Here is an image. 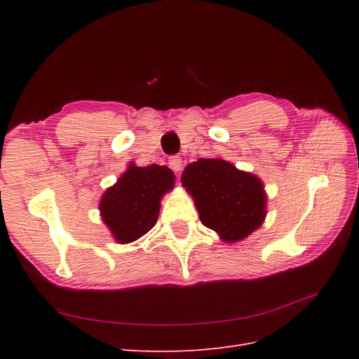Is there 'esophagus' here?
Wrapping results in <instances>:
<instances>
[{"instance_id":"34e87169","label":"esophagus","mask_w":359,"mask_h":359,"mask_svg":"<svg viewBox=\"0 0 359 359\" xmlns=\"http://www.w3.org/2000/svg\"><path fill=\"white\" fill-rule=\"evenodd\" d=\"M182 164H183V161H182V158L179 156H173V157H170V160H168L170 168L175 170V172H180Z\"/></svg>"}]
</instances>
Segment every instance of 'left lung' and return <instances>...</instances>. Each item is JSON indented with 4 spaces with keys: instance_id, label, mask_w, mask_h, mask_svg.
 Listing matches in <instances>:
<instances>
[{
    "instance_id": "left-lung-1",
    "label": "left lung",
    "mask_w": 359,
    "mask_h": 359,
    "mask_svg": "<svg viewBox=\"0 0 359 359\" xmlns=\"http://www.w3.org/2000/svg\"><path fill=\"white\" fill-rule=\"evenodd\" d=\"M182 184L194 198L205 227L222 241L236 243L265 221V187L259 177L221 158H199L186 165Z\"/></svg>"
}]
</instances>
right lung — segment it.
<instances>
[{
	"label": "right lung",
	"mask_w": 359,
	"mask_h": 359,
	"mask_svg": "<svg viewBox=\"0 0 359 359\" xmlns=\"http://www.w3.org/2000/svg\"><path fill=\"white\" fill-rule=\"evenodd\" d=\"M175 175L165 165L147 167L130 163L126 172L100 199V215L113 238L132 243L154 227L160 201L175 187Z\"/></svg>",
	"instance_id": "add662e5"
}]
</instances>
